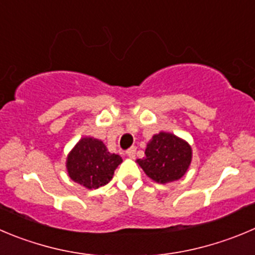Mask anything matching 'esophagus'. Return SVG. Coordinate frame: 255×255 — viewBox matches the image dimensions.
<instances>
[{"mask_svg": "<svg viewBox=\"0 0 255 255\" xmlns=\"http://www.w3.org/2000/svg\"><path fill=\"white\" fill-rule=\"evenodd\" d=\"M126 154H128V156H129V157H131V159H134L135 154H136V147L131 146V147H130V149L126 150Z\"/></svg>", "mask_w": 255, "mask_h": 255, "instance_id": "34e87169", "label": "esophagus"}]
</instances>
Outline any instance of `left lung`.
<instances>
[{
  "mask_svg": "<svg viewBox=\"0 0 255 255\" xmlns=\"http://www.w3.org/2000/svg\"><path fill=\"white\" fill-rule=\"evenodd\" d=\"M190 161L191 147L188 142L169 132L154 135L147 144L144 159H137L145 174L161 184L180 179Z\"/></svg>",
  "mask_w": 255,
  "mask_h": 255,
  "instance_id": "1",
  "label": "left lung"
}]
</instances>
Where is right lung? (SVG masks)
<instances>
[{
    "label": "right lung",
    "mask_w": 255,
    "mask_h": 255,
    "mask_svg": "<svg viewBox=\"0 0 255 255\" xmlns=\"http://www.w3.org/2000/svg\"><path fill=\"white\" fill-rule=\"evenodd\" d=\"M123 159L110 154L101 140L84 137L67 156V171L75 183L87 189H98L113 179Z\"/></svg>",
    "instance_id": "1"
}]
</instances>
